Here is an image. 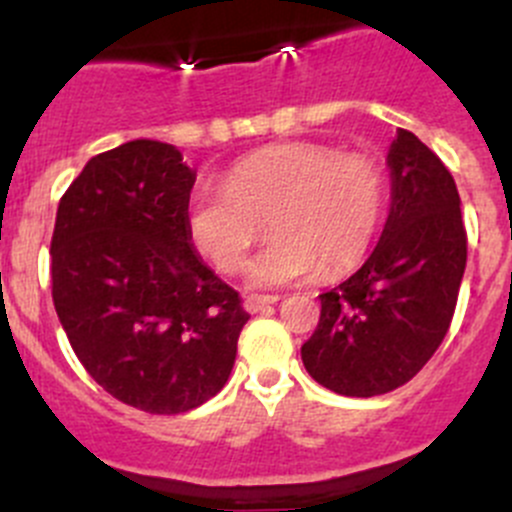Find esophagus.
<instances>
[{
  "instance_id": "obj_1",
  "label": "esophagus",
  "mask_w": 512,
  "mask_h": 512,
  "mask_svg": "<svg viewBox=\"0 0 512 512\" xmlns=\"http://www.w3.org/2000/svg\"><path fill=\"white\" fill-rule=\"evenodd\" d=\"M277 294H247L245 297V309L250 314H257L262 312V309L272 307V304H277Z\"/></svg>"
}]
</instances>
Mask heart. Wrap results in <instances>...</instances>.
I'll list each match as a JSON object with an SVG mask.
<instances>
[{
  "mask_svg": "<svg viewBox=\"0 0 512 512\" xmlns=\"http://www.w3.org/2000/svg\"><path fill=\"white\" fill-rule=\"evenodd\" d=\"M386 170L366 153L317 143L270 146L237 160L223 188L188 203L195 247L225 275L245 267L252 247L275 232L250 265L255 285H287L319 272L337 277L369 252L386 210Z\"/></svg>",
  "mask_w": 512,
  "mask_h": 512,
  "instance_id": "obj_1",
  "label": "heart"
}]
</instances>
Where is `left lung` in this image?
<instances>
[{"instance_id":"8db88e82","label":"left lung","mask_w":512,"mask_h":512,"mask_svg":"<svg viewBox=\"0 0 512 512\" xmlns=\"http://www.w3.org/2000/svg\"><path fill=\"white\" fill-rule=\"evenodd\" d=\"M391 213L369 260L319 294L322 314L302 361L342 396L389 394L436 354L466 272L468 235L453 175L411 131L389 151Z\"/></svg>"}]
</instances>
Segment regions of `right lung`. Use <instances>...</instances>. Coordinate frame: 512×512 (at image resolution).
Listing matches in <instances>:
<instances>
[{
	"instance_id": "right-lung-1",
	"label": "right lung",
	"mask_w": 512,
	"mask_h": 512,
	"mask_svg": "<svg viewBox=\"0 0 512 512\" xmlns=\"http://www.w3.org/2000/svg\"><path fill=\"white\" fill-rule=\"evenodd\" d=\"M195 173L175 146L128 141L69 185L51 235V297L91 379L146 414L225 386L250 314L190 245Z\"/></svg>"
}]
</instances>
